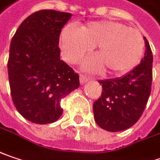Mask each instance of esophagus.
I'll return each mask as SVG.
<instances>
[{
    "instance_id": "1",
    "label": "esophagus",
    "mask_w": 160,
    "mask_h": 160,
    "mask_svg": "<svg viewBox=\"0 0 160 160\" xmlns=\"http://www.w3.org/2000/svg\"><path fill=\"white\" fill-rule=\"evenodd\" d=\"M88 80H89V78L86 77L85 76H84V75H81V76H80V84H85Z\"/></svg>"
}]
</instances>
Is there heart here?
Instances as JSON below:
<instances>
[{
	"mask_svg": "<svg viewBox=\"0 0 160 160\" xmlns=\"http://www.w3.org/2000/svg\"><path fill=\"white\" fill-rule=\"evenodd\" d=\"M96 46L98 58H89L83 68L92 73L102 66L113 75H122L135 68L143 57L144 39L140 32L115 20L92 21L80 28L68 24L62 29L59 47L65 60L76 63Z\"/></svg>",
	"mask_w": 160,
	"mask_h": 160,
	"instance_id": "heart-1",
	"label": "heart"
}]
</instances>
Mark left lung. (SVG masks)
I'll use <instances>...</instances> for the list:
<instances>
[{"label":"left lung","mask_w":160,"mask_h":160,"mask_svg":"<svg viewBox=\"0 0 160 160\" xmlns=\"http://www.w3.org/2000/svg\"><path fill=\"white\" fill-rule=\"evenodd\" d=\"M145 57L122 77L98 81L102 87L101 97L93 102L96 123L108 132H122L131 128L140 118L151 91L153 57L147 38Z\"/></svg>","instance_id":"8db88e82"}]
</instances>
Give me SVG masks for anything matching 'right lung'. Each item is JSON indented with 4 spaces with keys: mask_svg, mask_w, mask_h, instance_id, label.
Returning a JSON list of instances; mask_svg holds the SVG:
<instances>
[{
    "mask_svg": "<svg viewBox=\"0 0 160 160\" xmlns=\"http://www.w3.org/2000/svg\"><path fill=\"white\" fill-rule=\"evenodd\" d=\"M71 16L54 10L34 12L12 38L8 61L12 101L33 123L58 121L61 99L80 85L79 76L60 59L58 48L61 29Z\"/></svg>",
    "mask_w": 160,
    "mask_h": 160,
    "instance_id": "obj_1",
    "label": "right lung"
}]
</instances>
